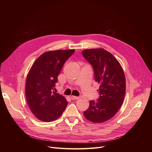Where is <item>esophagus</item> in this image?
Here are the masks:
<instances>
[{"label":"esophagus","mask_w":152,"mask_h":152,"mask_svg":"<svg viewBox=\"0 0 152 152\" xmlns=\"http://www.w3.org/2000/svg\"><path fill=\"white\" fill-rule=\"evenodd\" d=\"M70 98L72 99V100H77L79 99L78 97H76V96H74V95H72V96L70 97Z\"/></svg>","instance_id":"1"}]
</instances>
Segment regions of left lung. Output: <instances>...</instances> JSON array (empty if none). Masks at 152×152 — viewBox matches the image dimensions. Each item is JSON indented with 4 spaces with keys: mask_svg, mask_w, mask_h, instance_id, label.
Returning a JSON list of instances; mask_svg holds the SVG:
<instances>
[{
    "mask_svg": "<svg viewBox=\"0 0 152 152\" xmlns=\"http://www.w3.org/2000/svg\"><path fill=\"white\" fill-rule=\"evenodd\" d=\"M83 57L91 63L95 80L100 84L97 102L91 100L84 111L85 118L92 123H104L118 112L124 101L126 78L123 69L114 56L103 49H86Z\"/></svg>",
    "mask_w": 152,
    "mask_h": 152,
    "instance_id": "1",
    "label": "left lung"
}]
</instances>
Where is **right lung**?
Returning a JSON list of instances; mask_svg holds the SVG:
<instances>
[{
  "label": "right lung",
  "instance_id": "obj_1",
  "mask_svg": "<svg viewBox=\"0 0 152 152\" xmlns=\"http://www.w3.org/2000/svg\"><path fill=\"white\" fill-rule=\"evenodd\" d=\"M75 51H48L40 55L32 65L26 77V98L31 112L39 120L55 121L65 110L66 99L53 91L64 63Z\"/></svg>",
  "mask_w": 152,
  "mask_h": 152
}]
</instances>
